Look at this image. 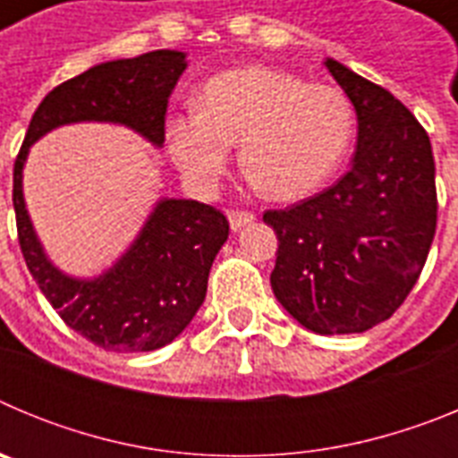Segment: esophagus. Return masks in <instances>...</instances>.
<instances>
[{
    "label": "esophagus",
    "mask_w": 458,
    "mask_h": 458,
    "mask_svg": "<svg viewBox=\"0 0 458 458\" xmlns=\"http://www.w3.org/2000/svg\"><path fill=\"white\" fill-rule=\"evenodd\" d=\"M226 220H229L232 232H238V229H242V226L252 225L254 216L252 213H248V210H229V213H226Z\"/></svg>",
    "instance_id": "1"
}]
</instances>
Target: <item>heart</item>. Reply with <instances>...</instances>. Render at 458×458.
Here are the masks:
<instances>
[{"label": "heart", "mask_w": 458, "mask_h": 458, "mask_svg": "<svg viewBox=\"0 0 458 458\" xmlns=\"http://www.w3.org/2000/svg\"><path fill=\"white\" fill-rule=\"evenodd\" d=\"M353 135L346 93L268 66L213 75L199 105L165 119L169 156L194 190H216L241 141V165L252 183L284 201L310 197L333 179Z\"/></svg>", "instance_id": "obj_1"}]
</instances>
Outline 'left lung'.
<instances>
[{
  "label": "left lung",
  "mask_w": 458,
  "mask_h": 458,
  "mask_svg": "<svg viewBox=\"0 0 458 458\" xmlns=\"http://www.w3.org/2000/svg\"><path fill=\"white\" fill-rule=\"evenodd\" d=\"M323 64L358 116L353 165L317 197L266 210L279 241L270 286L311 333H365L399 310L424 268L438 210L434 153L387 89Z\"/></svg>",
  "instance_id": "obj_1"
}]
</instances>
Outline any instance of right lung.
I'll use <instances>...</instances> for the list:
<instances>
[{"label":"right lung","instance_id":"1","mask_svg":"<svg viewBox=\"0 0 458 458\" xmlns=\"http://www.w3.org/2000/svg\"><path fill=\"white\" fill-rule=\"evenodd\" d=\"M185 56L156 50L114 59L55 87L31 116L15 160L13 208L27 268L64 323L105 351H156L183 333L204 302L229 222L201 201L163 197L114 264L93 277H75L52 264L36 233L24 201V163L40 137L72 123L123 125L160 148L167 100L188 68Z\"/></svg>","mask_w":458,"mask_h":458}]
</instances>
